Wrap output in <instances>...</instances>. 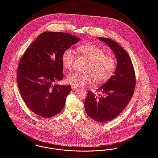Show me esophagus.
<instances>
[{
    "instance_id": "34e87169",
    "label": "esophagus",
    "mask_w": 158,
    "mask_h": 158,
    "mask_svg": "<svg viewBox=\"0 0 158 158\" xmlns=\"http://www.w3.org/2000/svg\"><path fill=\"white\" fill-rule=\"evenodd\" d=\"M72 89L73 90H77V89H78V88L75 87V86H72Z\"/></svg>"
}]
</instances>
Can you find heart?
I'll list each match as a JSON object with an SVG mask.
<instances>
[{
	"mask_svg": "<svg viewBox=\"0 0 158 158\" xmlns=\"http://www.w3.org/2000/svg\"><path fill=\"white\" fill-rule=\"evenodd\" d=\"M77 50L90 60L86 72L82 74L73 72L68 75L66 81L72 86L82 87L92 83L95 80L105 82L113 75L115 69V61L112 56L105 54L104 50L93 43H86L77 47ZM75 59L73 50L69 48L61 56V63L65 70H70Z\"/></svg>",
	"mask_w": 158,
	"mask_h": 158,
	"instance_id": "1",
	"label": "heart"
}]
</instances>
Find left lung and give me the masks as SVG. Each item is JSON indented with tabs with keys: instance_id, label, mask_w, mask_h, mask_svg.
<instances>
[{
	"instance_id": "left-lung-1",
	"label": "left lung",
	"mask_w": 158,
	"mask_h": 158,
	"mask_svg": "<svg viewBox=\"0 0 158 158\" xmlns=\"http://www.w3.org/2000/svg\"><path fill=\"white\" fill-rule=\"evenodd\" d=\"M99 39L112 49L117 66L114 75L96 90L98 95L88 91L85 108L94 120L105 123L116 118L130 101L135 88V75L130 57L121 46L108 38Z\"/></svg>"
}]
</instances>
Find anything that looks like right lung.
Here are the masks:
<instances>
[{
	"label": "right lung",
	"instance_id": "right-lung-1",
	"mask_svg": "<svg viewBox=\"0 0 158 158\" xmlns=\"http://www.w3.org/2000/svg\"><path fill=\"white\" fill-rule=\"evenodd\" d=\"M79 40L66 32H44L25 50L17 82L24 102L34 114L48 118L63 110L71 86L55 83L63 77L61 56Z\"/></svg>",
	"mask_w": 158,
	"mask_h": 158
}]
</instances>
